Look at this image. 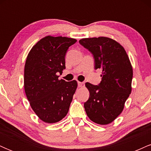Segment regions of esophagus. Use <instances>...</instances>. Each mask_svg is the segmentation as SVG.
Segmentation results:
<instances>
[{"instance_id": "esophagus-1", "label": "esophagus", "mask_w": 151, "mask_h": 151, "mask_svg": "<svg viewBox=\"0 0 151 151\" xmlns=\"http://www.w3.org/2000/svg\"><path fill=\"white\" fill-rule=\"evenodd\" d=\"M78 86H79V87H82V86H84V83L78 81Z\"/></svg>"}]
</instances>
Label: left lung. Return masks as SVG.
<instances>
[{
    "label": "left lung",
    "mask_w": 151,
    "mask_h": 151,
    "mask_svg": "<svg viewBox=\"0 0 151 151\" xmlns=\"http://www.w3.org/2000/svg\"><path fill=\"white\" fill-rule=\"evenodd\" d=\"M92 54L95 69H101L99 85L85 84L89 98L84 109L90 120L106 125L120 115L131 93L133 68L126 50L111 38H83L79 41Z\"/></svg>",
    "instance_id": "8db88e82"
}]
</instances>
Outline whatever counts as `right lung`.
<instances>
[{"label":"right lung","instance_id":"add662e5","mask_svg":"<svg viewBox=\"0 0 151 151\" xmlns=\"http://www.w3.org/2000/svg\"><path fill=\"white\" fill-rule=\"evenodd\" d=\"M74 38L46 36L27 55L24 70V88L31 108L44 122L61 121L68 113L77 88L76 80L59 79L65 69V55Z\"/></svg>","mask_w":151,"mask_h":151}]
</instances>
